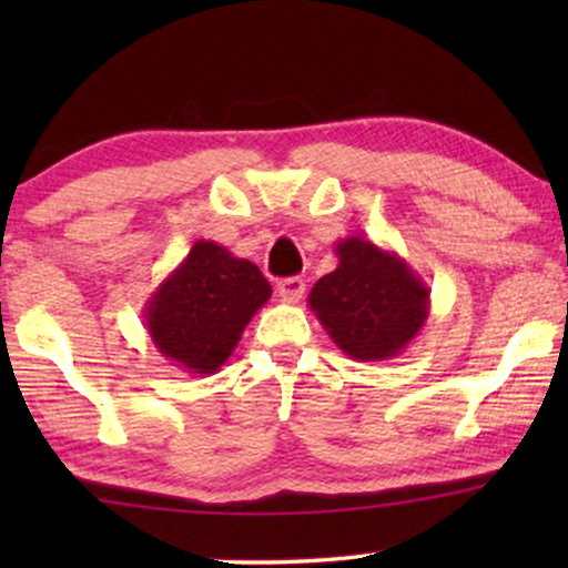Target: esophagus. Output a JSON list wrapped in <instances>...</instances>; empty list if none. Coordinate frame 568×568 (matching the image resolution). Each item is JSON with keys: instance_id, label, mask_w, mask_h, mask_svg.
I'll return each mask as SVG.
<instances>
[{"instance_id": "esophagus-1", "label": "esophagus", "mask_w": 568, "mask_h": 568, "mask_svg": "<svg viewBox=\"0 0 568 568\" xmlns=\"http://www.w3.org/2000/svg\"><path fill=\"white\" fill-rule=\"evenodd\" d=\"M302 294H305V282H302L300 276H290L278 282V297H282L286 305H297Z\"/></svg>"}]
</instances>
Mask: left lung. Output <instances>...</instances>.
Wrapping results in <instances>:
<instances>
[{"instance_id": "8db88e82", "label": "left lung", "mask_w": 568, "mask_h": 568, "mask_svg": "<svg viewBox=\"0 0 568 568\" xmlns=\"http://www.w3.org/2000/svg\"><path fill=\"white\" fill-rule=\"evenodd\" d=\"M336 258V271L310 290V310L346 356L393 359L424 328L432 290L398 253L367 237L338 240Z\"/></svg>"}]
</instances>
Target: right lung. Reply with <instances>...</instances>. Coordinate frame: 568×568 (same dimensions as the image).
<instances>
[{
  "mask_svg": "<svg viewBox=\"0 0 568 568\" xmlns=\"http://www.w3.org/2000/svg\"><path fill=\"white\" fill-rule=\"evenodd\" d=\"M271 300L258 266L214 240H196L144 305L158 352L191 375H214L235 352L245 325Z\"/></svg>",
  "mask_w": 568,
  "mask_h": 568,
  "instance_id": "add662e5",
  "label": "right lung"
}]
</instances>
